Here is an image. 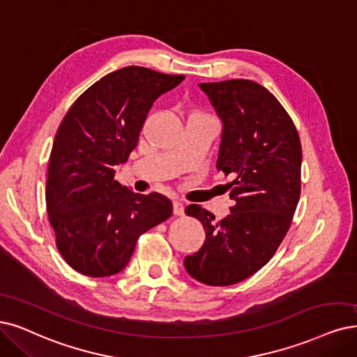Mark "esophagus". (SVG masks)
<instances>
[{
	"label": "esophagus",
	"mask_w": 357,
	"mask_h": 357,
	"mask_svg": "<svg viewBox=\"0 0 357 357\" xmlns=\"http://www.w3.org/2000/svg\"><path fill=\"white\" fill-rule=\"evenodd\" d=\"M183 210H185V207H183V203L181 200H175L174 202V215L182 216L183 215Z\"/></svg>",
	"instance_id": "esophagus-1"
}]
</instances>
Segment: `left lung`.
I'll use <instances>...</instances> for the list:
<instances>
[{
  "instance_id": "left-lung-1",
  "label": "left lung",
  "mask_w": 357,
  "mask_h": 357,
  "mask_svg": "<svg viewBox=\"0 0 357 357\" xmlns=\"http://www.w3.org/2000/svg\"><path fill=\"white\" fill-rule=\"evenodd\" d=\"M200 88L222 119L216 167L234 176L228 185L235 204L218 222L200 204L185 208L202 222L206 240L183 265L194 280L227 287L265 266L291 227L301 191V144L293 119L265 86L231 79Z\"/></svg>"
}]
</instances>
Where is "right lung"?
<instances>
[{"mask_svg":"<svg viewBox=\"0 0 357 357\" xmlns=\"http://www.w3.org/2000/svg\"><path fill=\"white\" fill-rule=\"evenodd\" d=\"M183 75L128 66L91 85L70 105L52 144L45 202L63 259L102 278L121 272L139 236L172 215L167 197L137 194L114 179V166L137 147L157 97Z\"/></svg>","mask_w":357,"mask_h":357,"instance_id":"add662e5","label":"right lung"}]
</instances>
